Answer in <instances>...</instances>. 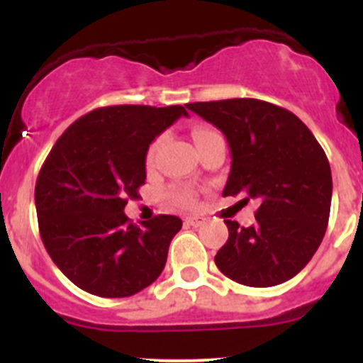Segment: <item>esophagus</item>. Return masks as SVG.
I'll list each match as a JSON object with an SVG mask.
<instances>
[{"label":"esophagus","instance_id":"obj_1","mask_svg":"<svg viewBox=\"0 0 363 363\" xmlns=\"http://www.w3.org/2000/svg\"><path fill=\"white\" fill-rule=\"evenodd\" d=\"M186 226H193V228H199V226L205 225V218H200V216H193V218L184 219Z\"/></svg>","mask_w":363,"mask_h":363}]
</instances>
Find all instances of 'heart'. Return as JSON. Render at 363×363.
Returning <instances> with one entry per match:
<instances>
[{
    "instance_id": "b5f03b06",
    "label": "heart",
    "mask_w": 363,
    "mask_h": 363,
    "mask_svg": "<svg viewBox=\"0 0 363 363\" xmlns=\"http://www.w3.org/2000/svg\"><path fill=\"white\" fill-rule=\"evenodd\" d=\"M214 133L216 131L208 130V128H196V130H193V140H195V144H200L203 138L211 137V135H214ZM161 142H163V138L158 137V138H155L151 144H149L147 151H145V164H147V167H151V164L155 163L156 155H158V151H160ZM167 196L172 203L179 205V207L193 208L196 205V195L189 188H184V186H174V188L168 191Z\"/></svg>"
}]
</instances>
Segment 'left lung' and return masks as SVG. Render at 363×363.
Returning <instances> with one entry per match:
<instances>
[{
    "label": "left lung",
    "instance_id": "obj_1",
    "mask_svg": "<svg viewBox=\"0 0 363 363\" xmlns=\"http://www.w3.org/2000/svg\"><path fill=\"white\" fill-rule=\"evenodd\" d=\"M186 107L228 140L232 168L223 196L259 203L251 226L225 219L228 240L214 256L218 269L255 288L291 279L327 232L332 172L325 151L294 112L269 101L233 98Z\"/></svg>",
    "mask_w": 363,
    "mask_h": 363
}]
</instances>
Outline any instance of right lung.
<instances>
[{
	"label": "right lung",
	"mask_w": 363,
	"mask_h": 363,
	"mask_svg": "<svg viewBox=\"0 0 363 363\" xmlns=\"http://www.w3.org/2000/svg\"><path fill=\"white\" fill-rule=\"evenodd\" d=\"M181 116V105H112L69 124L40 168L38 230L57 269L80 290L131 296L155 283L182 221L160 214L133 225L128 199L145 182V151Z\"/></svg>",
	"instance_id": "1"
}]
</instances>
